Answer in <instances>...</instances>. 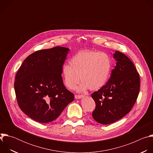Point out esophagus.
<instances>
[{
    "label": "esophagus",
    "instance_id": "1",
    "mask_svg": "<svg viewBox=\"0 0 153 153\" xmlns=\"http://www.w3.org/2000/svg\"><path fill=\"white\" fill-rule=\"evenodd\" d=\"M74 97L76 99H80L81 98H83L84 97V96L83 95H75Z\"/></svg>",
    "mask_w": 153,
    "mask_h": 153
}]
</instances>
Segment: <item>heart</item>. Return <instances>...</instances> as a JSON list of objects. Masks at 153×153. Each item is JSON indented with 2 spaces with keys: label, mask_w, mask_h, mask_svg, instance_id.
I'll return each instance as SVG.
<instances>
[{
  "label": "heart",
  "mask_w": 153,
  "mask_h": 153,
  "mask_svg": "<svg viewBox=\"0 0 153 153\" xmlns=\"http://www.w3.org/2000/svg\"><path fill=\"white\" fill-rule=\"evenodd\" d=\"M111 68V59L106 53L83 50L72 57L70 65H63L62 74L65 85L70 90L76 88L80 79L82 83L78 91L97 90L106 82Z\"/></svg>",
  "instance_id": "1"
}]
</instances>
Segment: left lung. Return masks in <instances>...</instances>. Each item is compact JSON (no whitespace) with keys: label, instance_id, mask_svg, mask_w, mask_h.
<instances>
[{"label":"left lung","instance_id":"1","mask_svg":"<svg viewBox=\"0 0 153 153\" xmlns=\"http://www.w3.org/2000/svg\"><path fill=\"white\" fill-rule=\"evenodd\" d=\"M116 62L108 82L91 94L96 103L93 119L107 125L122 119L131 110L140 90V77L134 65L119 51L113 54Z\"/></svg>","mask_w":153,"mask_h":153}]
</instances>
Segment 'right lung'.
Listing matches in <instances>:
<instances>
[{
    "label": "right lung",
    "instance_id": "obj_1",
    "mask_svg": "<svg viewBox=\"0 0 153 153\" xmlns=\"http://www.w3.org/2000/svg\"><path fill=\"white\" fill-rule=\"evenodd\" d=\"M69 50L56 47L36 51L27 57L16 74L14 90L18 105L26 115L38 122L54 120L74 99L62 77Z\"/></svg>",
    "mask_w": 153,
    "mask_h": 153
}]
</instances>
